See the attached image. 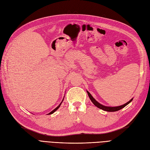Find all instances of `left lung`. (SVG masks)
I'll return each mask as SVG.
<instances>
[{
	"label": "left lung",
	"instance_id": "8db88e82",
	"mask_svg": "<svg viewBox=\"0 0 150 150\" xmlns=\"http://www.w3.org/2000/svg\"><path fill=\"white\" fill-rule=\"evenodd\" d=\"M86 92H87V93H88V96H89L90 99L91 100V101H92V103L96 106V107H97L98 108L103 110H104V111H107V112H117V111L120 110H121V109H122L123 108H124L125 107H126V106H127L128 104H129V103L130 102H131V101L133 100V98H132L129 101H128L127 103H126L123 105H120V106H119V107H107V106L103 105L100 104V103H98V101H96V100L92 96H91V95L88 92V91H86Z\"/></svg>",
	"mask_w": 150,
	"mask_h": 150
}]
</instances>
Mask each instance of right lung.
<instances>
[{
    "mask_svg": "<svg viewBox=\"0 0 150 150\" xmlns=\"http://www.w3.org/2000/svg\"><path fill=\"white\" fill-rule=\"evenodd\" d=\"M64 101V99H63V100L62 101V102H61V103H60V105H59V106H58V107H57L56 108H55V109H54V110H52V112H51L50 113H49V115H50V114H52V113H54V112H55V111H57V109H59V107H60V105H61V104H62V101Z\"/></svg>",
    "mask_w": 150,
    "mask_h": 150,
    "instance_id": "obj_1",
    "label": "right lung"
}]
</instances>
